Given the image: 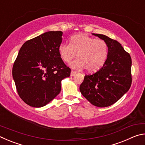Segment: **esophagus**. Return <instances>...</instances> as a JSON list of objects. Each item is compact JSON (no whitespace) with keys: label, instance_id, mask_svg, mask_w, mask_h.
Wrapping results in <instances>:
<instances>
[{"label":"esophagus","instance_id":"34e87169","mask_svg":"<svg viewBox=\"0 0 145 145\" xmlns=\"http://www.w3.org/2000/svg\"><path fill=\"white\" fill-rule=\"evenodd\" d=\"M76 73H77V72H75V71H71V73H70V76L71 77H73V76H74L75 75H76Z\"/></svg>","mask_w":145,"mask_h":145}]
</instances>
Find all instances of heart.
<instances>
[{"label": "heart", "mask_w": 145, "mask_h": 145, "mask_svg": "<svg viewBox=\"0 0 145 145\" xmlns=\"http://www.w3.org/2000/svg\"><path fill=\"white\" fill-rule=\"evenodd\" d=\"M58 51L65 63L70 62L77 54L78 59L70 64L71 67L76 70L86 68L89 73L101 69L108 57V46L105 41L86 34L72 36L70 44L61 43Z\"/></svg>", "instance_id": "obj_1"}]
</instances>
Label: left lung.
I'll list each match as a JSON object with an SVG mask.
<instances>
[{
    "label": "left lung",
    "instance_id": "8db88e82",
    "mask_svg": "<svg viewBox=\"0 0 145 145\" xmlns=\"http://www.w3.org/2000/svg\"><path fill=\"white\" fill-rule=\"evenodd\" d=\"M92 34L107 43L108 57L101 69L94 74L84 76L79 89L93 105L108 107L121 99L131 88L132 60L117 41L104 34Z\"/></svg>",
    "mask_w": 145,
    "mask_h": 145
}]
</instances>
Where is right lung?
Wrapping results in <instances>:
<instances>
[{
    "instance_id": "add662e5",
    "label": "right lung",
    "mask_w": 145,
    "mask_h": 145,
    "mask_svg": "<svg viewBox=\"0 0 145 145\" xmlns=\"http://www.w3.org/2000/svg\"><path fill=\"white\" fill-rule=\"evenodd\" d=\"M62 36V31L46 32L20 49L13 78L20 97L31 107H43L52 101L61 91V80L70 77L71 70L59 54Z\"/></svg>"
}]
</instances>
